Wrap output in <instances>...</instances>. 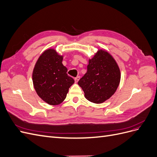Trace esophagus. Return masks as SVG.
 <instances>
[{
  "label": "esophagus",
  "mask_w": 157,
  "mask_h": 157,
  "mask_svg": "<svg viewBox=\"0 0 157 157\" xmlns=\"http://www.w3.org/2000/svg\"><path fill=\"white\" fill-rule=\"evenodd\" d=\"M79 79H80V77H79V76H78V77H75V82L77 83V82L78 81V80H79Z\"/></svg>",
  "instance_id": "34e87169"
}]
</instances>
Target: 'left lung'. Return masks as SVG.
I'll return each mask as SVG.
<instances>
[{
  "instance_id": "1",
  "label": "left lung",
  "mask_w": 157,
  "mask_h": 157,
  "mask_svg": "<svg viewBox=\"0 0 157 157\" xmlns=\"http://www.w3.org/2000/svg\"><path fill=\"white\" fill-rule=\"evenodd\" d=\"M121 80V71L113 56L99 50L89 59L87 72L79 80L84 96L94 103H101L115 94Z\"/></svg>"
}]
</instances>
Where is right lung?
<instances>
[{"label":"right lung","instance_id":"1","mask_svg":"<svg viewBox=\"0 0 157 157\" xmlns=\"http://www.w3.org/2000/svg\"><path fill=\"white\" fill-rule=\"evenodd\" d=\"M63 56L56 50H46L38 59L33 71V82L36 94L51 105H59L75 82L63 65Z\"/></svg>","mask_w":157,"mask_h":157}]
</instances>
